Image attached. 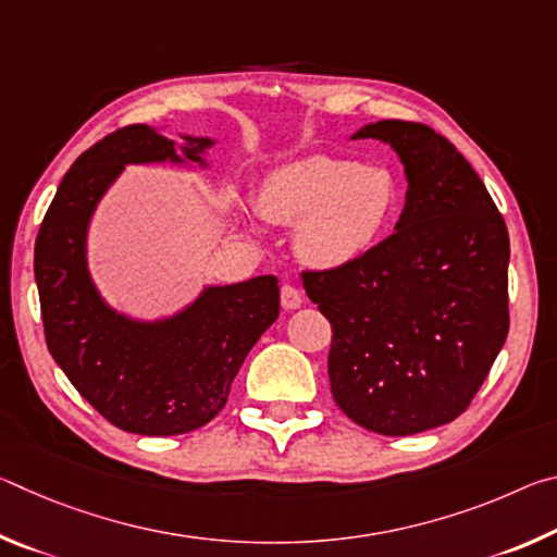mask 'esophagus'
Listing matches in <instances>:
<instances>
[{"instance_id":"esophagus-1","label":"esophagus","mask_w":557,"mask_h":557,"mask_svg":"<svg viewBox=\"0 0 557 557\" xmlns=\"http://www.w3.org/2000/svg\"><path fill=\"white\" fill-rule=\"evenodd\" d=\"M280 301H282V307H285V309H299L301 307V292L295 285L285 282V285H282V289H280Z\"/></svg>"}]
</instances>
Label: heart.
<instances>
[{
	"mask_svg": "<svg viewBox=\"0 0 557 557\" xmlns=\"http://www.w3.org/2000/svg\"><path fill=\"white\" fill-rule=\"evenodd\" d=\"M398 206L391 172L354 159L305 157L262 178L258 209L277 223H297L295 248L319 268H342L366 256Z\"/></svg>",
	"mask_w": 557,
	"mask_h": 557,
	"instance_id": "1",
	"label": "heart"
}]
</instances>
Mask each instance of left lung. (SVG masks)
Instances as JSON below:
<instances>
[{"mask_svg": "<svg viewBox=\"0 0 557 557\" xmlns=\"http://www.w3.org/2000/svg\"><path fill=\"white\" fill-rule=\"evenodd\" d=\"M398 152L408 194L395 233L354 262L305 270L332 324L329 383L356 425L388 437L469 408L508 334V231L479 174L422 122L381 120L354 139Z\"/></svg>", "mask_w": 557, "mask_h": 557, "instance_id": "8db88e82", "label": "left lung"}]
</instances>
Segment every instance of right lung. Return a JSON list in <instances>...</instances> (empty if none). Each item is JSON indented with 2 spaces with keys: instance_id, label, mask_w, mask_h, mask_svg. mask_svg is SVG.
I'll use <instances>...</instances> for the list:
<instances>
[{
  "instance_id": "add662e5",
  "label": "right lung",
  "mask_w": 557,
  "mask_h": 557,
  "mask_svg": "<svg viewBox=\"0 0 557 557\" xmlns=\"http://www.w3.org/2000/svg\"><path fill=\"white\" fill-rule=\"evenodd\" d=\"M186 162L206 164L209 137H184ZM172 139L127 125L86 149L65 172L36 235L46 346L83 398L112 425L169 437L223 410L245 356L280 314L275 275L206 287L184 312L137 322L110 309L86 260L90 215L125 164L184 162Z\"/></svg>"
}]
</instances>
